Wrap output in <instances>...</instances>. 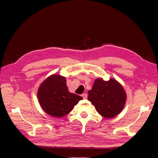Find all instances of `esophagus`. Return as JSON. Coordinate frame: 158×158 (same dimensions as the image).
Segmentation results:
<instances>
[{
    "label": "esophagus",
    "instance_id": "1",
    "mask_svg": "<svg viewBox=\"0 0 158 158\" xmlns=\"http://www.w3.org/2000/svg\"><path fill=\"white\" fill-rule=\"evenodd\" d=\"M82 97L84 98V99H86L87 98V94H83L82 95Z\"/></svg>",
    "mask_w": 158,
    "mask_h": 158
}]
</instances>
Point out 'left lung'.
Returning a JSON list of instances; mask_svg holds the SVG:
<instances>
[{
    "label": "left lung",
    "instance_id": "left-lung-1",
    "mask_svg": "<svg viewBox=\"0 0 158 158\" xmlns=\"http://www.w3.org/2000/svg\"><path fill=\"white\" fill-rule=\"evenodd\" d=\"M88 100L99 114L105 118H113L125 106L127 94L123 85L115 79L105 81L95 80L92 89L88 91Z\"/></svg>",
    "mask_w": 158,
    "mask_h": 158
}]
</instances>
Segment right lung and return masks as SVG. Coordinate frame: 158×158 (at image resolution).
Segmentation results:
<instances>
[{
	"instance_id": "1",
	"label": "right lung",
	"mask_w": 158,
	"mask_h": 158,
	"mask_svg": "<svg viewBox=\"0 0 158 158\" xmlns=\"http://www.w3.org/2000/svg\"><path fill=\"white\" fill-rule=\"evenodd\" d=\"M37 99L42 109L47 114L60 118L68 114L83 98L69 92L65 77L59 74H52L40 85Z\"/></svg>"
}]
</instances>
